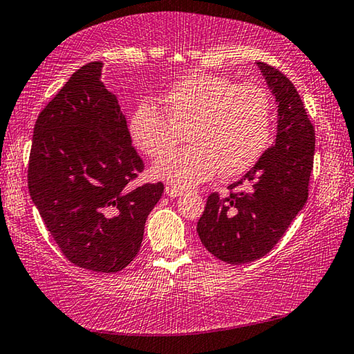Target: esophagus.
<instances>
[{"instance_id":"obj_1","label":"esophagus","mask_w":354,"mask_h":354,"mask_svg":"<svg viewBox=\"0 0 354 354\" xmlns=\"http://www.w3.org/2000/svg\"><path fill=\"white\" fill-rule=\"evenodd\" d=\"M165 194H167V196H170V198H176V196L183 195V190L173 187V185H167Z\"/></svg>"}]
</instances>
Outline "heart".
Masks as SVG:
<instances>
[{"label":"heart","mask_w":354,"mask_h":354,"mask_svg":"<svg viewBox=\"0 0 354 354\" xmlns=\"http://www.w3.org/2000/svg\"><path fill=\"white\" fill-rule=\"evenodd\" d=\"M164 111L140 101L129 118L134 145L158 158L187 136L189 147L164 154L151 173L173 187L189 189L221 169L234 176L250 169L266 148L272 128V98L257 82L192 71L162 97Z\"/></svg>","instance_id":"heart-1"}]
</instances>
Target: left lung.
<instances>
[{
	"mask_svg": "<svg viewBox=\"0 0 354 354\" xmlns=\"http://www.w3.org/2000/svg\"><path fill=\"white\" fill-rule=\"evenodd\" d=\"M278 103V133L250 171L207 196L196 231L209 253L232 266L266 256L308 201L315 131L289 77L257 62Z\"/></svg>",
	"mask_w": 354,
	"mask_h": 354,
	"instance_id": "left-lung-1",
	"label": "left lung"
}]
</instances>
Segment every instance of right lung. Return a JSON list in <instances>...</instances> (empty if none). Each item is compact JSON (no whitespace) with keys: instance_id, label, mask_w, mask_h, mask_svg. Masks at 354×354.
<instances>
[{"instance_id":"1","label":"right lung","mask_w":354,"mask_h":354,"mask_svg":"<svg viewBox=\"0 0 354 354\" xmlns=\"http://www.w3.org/2000/svg\"><path fill=\"white\" fill-rule=\"evenodd\" d=\"M101 68L103 62H91L76 70L39 113L28 187L71 263L117 273L139 253L164 184H131L145 165L131 145L117 97L101 82Z\"/></svg>"}]
</instances>
